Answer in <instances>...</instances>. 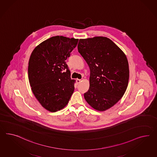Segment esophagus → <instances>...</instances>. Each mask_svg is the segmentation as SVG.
Returning a JSON list of instances; mask_svg holds the SVG:
<instances>
[{
  "label": "esophagus",
  "mask_w": 157,
  "mask_h": 157,
  "mask_svg": "<svg viewBox=\"0 0 157 157\" xmlns=\"http://www.w3.org/2000/svg\"><path fill=\"white\" fill-rule=\"evenodd\" d=\"M81 81V79H77L76 80V82L77 84H80V82Z\"/></svg>",
  "instance_id": "34e87169"
}]
</instances>
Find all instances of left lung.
Masks as SVG:
<instances>
[{"mask_svg": "<svg viewBox=\"0 0 157 157\" xmlns=\"http://www.w3.org/2000/svg\"><path fill=\"white\" fill-rule=\"evenodd\" d=\"M78 52L90 69L86 101L98 111L110 108L124 96L128 85V61L124 52L108 37L81 39Z\"/></svg>", "mask_w": 157, "mask_h": 157, "instance_id": "obj_1", "label": "left lung"}]
</instances>
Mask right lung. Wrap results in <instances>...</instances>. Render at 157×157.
Wrapping results in <instances>:
<instances>
[{"mask_svg":"<svg viewBox=\"0 0 157 157\" xmlns=\"http://www.w3.org/2000/svg\"><path fill=\"white\" fill-rule=\"evenodd\" d=\"M78 39L53 36L33 49L28 63V79L32 92L41 106L56 112L68 104L74 92L75 80L65 60Z\"/></svg>","mask_w":157,"mask_h":157,"instance_id":"1","label":"right lung"}]
</instances>
